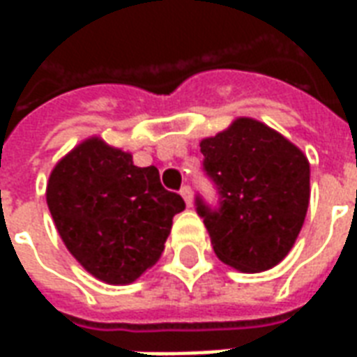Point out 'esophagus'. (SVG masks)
Returning a JSON list of instances; mask_svg holds the SVG:
<instances>
[{"instance_id": "34e87169", "label": "esophagus", "mask_w": 357, "mask_h": 357, "mask_svg": "<svg viewBox=\"0 0 357 357\" xmlns=\"http://www.w3.org/2000/svg\"><path fill=\"white\" fill-rule=\"evenodd\" d=\"M179 193H181V197H183V201H185L187 206H193V191H191V187L183 185Z\"/></svg>"}]
</instances>
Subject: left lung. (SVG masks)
I'll return each instance as SVG.
<instances>
[{"mask_svg": "<svg viewBox=\"0 0 357 357\" xmlns=\"http://www.w3.org/2000/svg\"><path fill=\"white\" fill-rule=\"evenodd\" d=\"M204 170L220 191V208L197 199L216 256L260 273L294 247L310 204V162L284 135L260 120L235 118L201 141Z\"/></svg>", "mask_w": 357, "mask_h": 357, "instance_id": "1", "label": "left lung"}]
</instances>
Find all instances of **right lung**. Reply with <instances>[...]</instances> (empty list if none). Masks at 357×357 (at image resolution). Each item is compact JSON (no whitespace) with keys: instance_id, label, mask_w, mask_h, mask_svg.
Wrapping results in <instances>:
<instances>
[{"instance_id":"obj_1","label":"right lung","mask_w":357,"mask_h":357,"mask_svg":"<svg viewBox=\"0 0 357 357\" xmlns=\"http://www.w3.org/2000/svg\"><path fill=\"white\" fill-rule=\"evenodd\" d=\"M45 199L68 252L107 284H130L162 256L183 199L166 191L155 166L99 135L66 153L51 170Z\"/></svg>"}]
</instances>
